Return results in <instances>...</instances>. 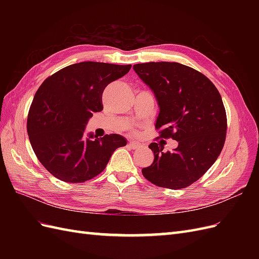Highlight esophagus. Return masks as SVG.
<instances>
[{
	"mask_svg": "<svg viewBox=\"0 0 259 259\" xmlns=\"http://www.w3.org/2000/svg\"><path fill=\"white\" fill-rule=\"evenodd\" d=\"M128 146H130V148H132V149H136V148L140 147V144L137 143V142H135V140H130V142H128Z\"/></svg>",
	"mask_w": 259,
	"mask_h": 259,
	"instance_id": "esophagus-1",
	"label": "esophagus"
}]
</instances>
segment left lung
<instances>
[{"label":"left lung","mask_w":259,"mask_h":259,"mask_svg":"<svg viewBox=\"0 0 259 259\" xmlns=\"http://www.w3.org/2000/svg\"><path fill=\"white\" fill-rule=\"evenodd\" d=\"M160 108L155 128L161 138L177 140L173 151L151 143L153 163L142 169L155 186L182 189L204 175L221 154L227 116L222 96L207 77L178 62H146L133 67Z\"/></svg>","instance_id":"8db88e82"}]
</instances>
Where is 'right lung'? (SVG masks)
Instances as JSON below:
<instances>
[{
  "instance_id": "right-lung-1",
  "label": "right lung",
  "mask_w": 259,
  "mask_h": 259,
  "mask_svg": "<svg viewBox=\"0 0 259 259\" xmlns=\"http://www.w3.org/2000/svg\"><path fill=\"white\" fill-rule=\"evenodd\" d=\"M131 65L96 61L70 65L46 79L31 104L27 131L38 161L66 183H83L105 169L115 149L126 145L117 134L98 138L85 126L103 110L106 86L126 74Z\"/></svg>"
}]
</instances>
